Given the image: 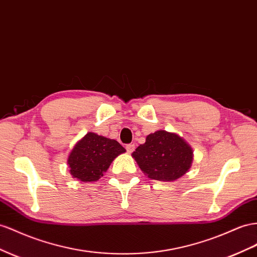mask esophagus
Wrapping results in <instances>:
<instances>
[{
	"instance_id": "34e87169",
	"label": "esophagus",
	"mask_w": 257,
	"mask_h": 257,
	"mask_svg": "<svg viewBox=\"0 0 257 257\" xmlns=\"http://www.w3.org/2000/svg\"><path fill=\"white\" fill-rule=\"evenodd\" d=\"M125 149H126L128 154H132V152L135 150V145L134 144H128V145L125 146Z\"/></svg>"
}]
</instances>
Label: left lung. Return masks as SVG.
<instances>
[{
	"label": "left lung",
	"mask_w": 257,
	"mask_h": 257,
	"mask_svg": "<svg viewBox=\"0 0 257 257\" xmlns=\"http://www.w3.org/2000/svg\"><path fill=\"white\" fill-rule=\"evenodd\" d=\"M132 156L149 178L163 182L182 177L192 162L190 146L177 134L163 130L149 134Z\"/></svg>",
	"instance_id": "8db88e82"
}]
</instances>
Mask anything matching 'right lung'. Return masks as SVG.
<instances>
[{"instance_id":"right-lung-1","label":"right lung","mask_w":257,"mask_h":257,"mask_svg":"<svg viewBox=\"0 0 257 257\" xmlns=\"http://www.w3.org/2000/svg\"><path fill=\"white\" fill-rule=\"evenodd\" d=\"M123 152L125 149L116 141L87 133L68 158L71 175L81 182H96L103 176L114 158Z\"/></svg>"}]
</instances>
